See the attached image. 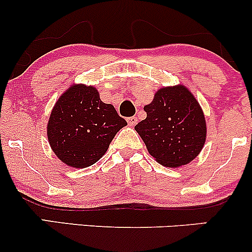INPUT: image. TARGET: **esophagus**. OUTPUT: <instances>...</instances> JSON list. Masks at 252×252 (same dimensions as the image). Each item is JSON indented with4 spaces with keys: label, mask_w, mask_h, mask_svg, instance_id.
Instances as JSON below:
<instances>
[{
    "label": "esophagus",
    "mask_w": 252,
    "mask_h": 252,
    "mask_svg": "<svg viewBox=\"0 0 252 252\" xmlns=\"http://www.w3.org/2000/svg\"><path fill=\"white\" fill-rule=\"evenodd\" d=\"M126 122H128V124L129 126H134L136 123H137V118H136L135 116H132V117H129L128 120H126Z\"/></svg>",
    "instance_id": "esophagus-1"
}]
</instances>
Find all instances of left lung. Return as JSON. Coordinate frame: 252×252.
<instances>
[{
  "instance_id": "1",
  "label": "left lung",
  "mask_w": 252,
  "mask_h": 252,
  "mask_svg": "<svg viewBox=\"0 0 252 252\" xmlns=\"http://www.w3.org/2000/svg\"><path fill=\"white\" fill-rule=\"evenodd\" d=\"M146 120L135 126L149 154L166 167L194 160L206 141V122L198 100L184 85L158 90L144 106Z\"/></svg>"
}]
</instances>
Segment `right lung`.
Masks as SVG:
<instances>
[{
	"mask_svg": "<svg viewBox=\"0 0 252 252\" xmlns=\"http://www.w3.org/2000/svg\"><path fill=\"white\" fill-rule=\"evenodd\" d=\"M126 121L114 105L100 100L94 86L72 85L57 100L47 124V137L57 158L67 166L85 168L108 150Z\"/></svg>",
	"mask_w": 252,
	"mask_h": 252,
	"instance_id": "right-lung-1",
	"label": "right lung"
}]
</instances>
